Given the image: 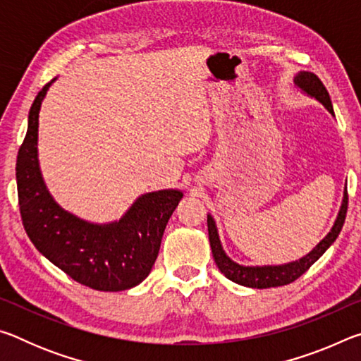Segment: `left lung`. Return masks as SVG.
I'll return each instance as SVG.
<instances>
[{
    "instance_id": "left-lung-1",
    "label": "left lung",
    "mask_w": 361,
    "mask_h": 361,
    "mask_svg": "<svg viewBox=\"0 0 361 361\" xmlns=\"http://www.w3.org/2000/svg\"><path fill=\"white\" fill-rule=\"evenodd\" d=\"M295 84L310 97H314L315 100H319L323 106H325L329 113L334 116L331 99L325 85L319 79V76L309 71H299L295 78ZM347 204H349V195H347V188L344 191V199H342V205L339 210V215L336 218L334 226L331 231L328 232V235L323 239L319 245H317L312 252L307 253L299 261L288 262V264H280V266H242L232 261L228 255L224 253L218 237L216 224L213 221V218L209 215L207 216V226H209V239L213 258L219 271L224 277H228L232 282L250 286V288H271V286H282L295 282L307 269L314 264V262L320 258V256L331 247V243L338 239L339 232L344 226L345 215H347Z\"/></svg>"
}]
</instances>
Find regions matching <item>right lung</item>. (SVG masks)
<instances>
[{
    "label": "right lung",
    "instance_id": "right-lung-1",
    "mask_svg": "<svg viewBox=\"0 0 361 361\" xmlns=\"http://www.w3.org/2000/svg\"><path fill=\"white\" fill-rule=\"evenodd\" d=\"M47 82L28 113V130L17 154L16 178L23 228L41 255L78 283L122 291L149 276L170 216L183 197L178 189L148 192L119 221L94 224L65 212L42 181L38 164V118Z\"/></svg>",
    "mask_w": 361,
    "mask_h": 361
}]
</instances>
